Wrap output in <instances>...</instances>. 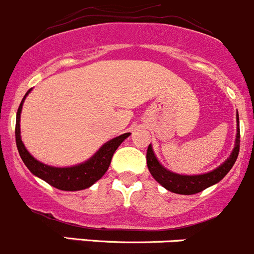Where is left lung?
Instances as JSON below:
<instances>
[{
    "instance_id": "obj_1",
    "label": "left lung",
    "mask_w": 254,
    "mask_h": 254,
    "mask_svg": "<svg viewBox=\"0 0 254 254\" xmlns=\"http://www.w3.org/2000/svg\"><path fill=\"white\" fill-rule=\"evenodd\" d=\"M236 120L237 132L234 150H232L229 158L226 161H224L215 170L206 173H201V175H178V173L172 172V171L167 170L165 166L161 165L160 161L156 157L155 152H153L152 145L150 143L147 148V155H146L148 171H150L153 178L163 188L172 191V193L183 194V195H191V194L200 193L204 189L219 183L230 172L232 166L235 165V162L237 160L238 151H240V122H238V113L236 114Z\"/></svg>"
}]
</instances>
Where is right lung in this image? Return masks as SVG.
<instances>
[{"instance_id": "add662e5", "label": "right lung", "mask_w": 254, "mask_h": 254, "mask_svg": "<svg viewBox=\"0 0 254 254\" xmlns=\"http://www.w3.org/2000/svg\"><path fill=\"white\" fill-rule=\"evenodd\" d=\"M30 91L32 89H29L23 97L16 118V143L18 152H19L24 165L35 177L43 179L50 186L55 187L60 190L76 191L93 186L108 171L113 155L120 146V143L130 136V132H125V134L119 135V136L107 141L99 147V150L92 157L78 165L68 166V167H54V166L45 165L30 155L22 141V136H20V113H22L23 103Z\"/></svg>"}]
</instances>
